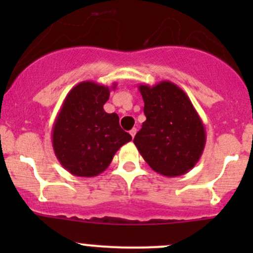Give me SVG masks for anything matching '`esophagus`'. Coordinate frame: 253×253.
Masks as SVG:
<instances>
[{
    "instance_id": "1",
    "label": "esophagus",
    "mask_w": 253,
    "mask_h": 253,
    "mask_svg": "<svg viewBox=\"0 0 253 253\" xmlns=\"http://www.w3.org/2000/svg\"><path fill=\"white\" fill-rule=\"evenodd\" d=\"M136 133H137V128H132L131 131H129V134H131V136H132V138H134Z\"/></svg>"
}]
</instances>
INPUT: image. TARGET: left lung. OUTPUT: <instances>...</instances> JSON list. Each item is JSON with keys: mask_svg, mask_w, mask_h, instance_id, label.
I'll return each instance as SVG.
<instances>
[{"mask_svg": "<svg viewBox=\"0 0 253 253\" xmlns=\"http://www.w3.org/2000/svg\"><path fill=\"white\" fill-rule=\"evenodd\" d=\"M147 117L133 143L158 174L176 177L195 168L206 145V128L187 94L169 81L138 86Z\"/></svg>", "mask_w": 253, "mask_h": 253, "instance_id": "obj_1", "label": "left lung"}]
</instances>
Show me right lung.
Segmentation results:
<instances>
[{
    "label": "right lung",
    "mask_w": 253,
    "mask_h": 253,
    "mask_svg": "<svg viewBox=\"0 0 253 253\" xmlns=\"http://www.w3.org/2000/svg\"><path fill=\"white\" fill-rule=\"evenodd\" d=\"M111 86L84 81L66 95L52 127V148L60 164L75 176L93 177L108 169L117 150L132 139L119 116L104 110Z\"/></svg>",
    "instance_id": "obj_1"
}]
</instances>
